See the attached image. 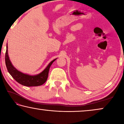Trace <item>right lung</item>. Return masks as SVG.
I'll list each match as a JSON object with an SVG mask.
<instances>
[{"label": "right lung", "instance_id": "right-lung-1", "mask_svg": "<svg viewBox=\"0 0 124 124\" xmlns=\"http://www.w3.org/2000/svg\"><path fill=\"white\" fill-rule=\"evenodd\" d=\"M57 59H54L52 60L46 68L42 72L36 75H29L24 74L21 71L18 70L14 66L12 65L10 62L9 57L8 56V46L7 45V50L5 53V64L8 70V72L11 75V76L17 81L18 83L22 84L23 85L27 86V87H33V86H39L42 85L45 83L47 80L48 74L50 66L55 60Z\"/></svg>", "mask_w": 124, "mask_h": 124}]
</instances>
